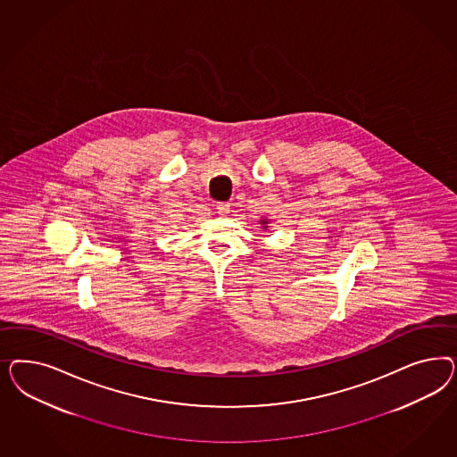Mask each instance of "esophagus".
Returning a JSON list of instances; mask_svg holds the SVG:
<instances>
[{
    "instance_id": "34e87169",
    "label": "esophagus",
    "mask_w": 457,
    "mask_h": 457,
    "mask_svg": "<svg viewBox=\"0 0 457 457\" xmlns=\"http://www.w3.org/2000/svg\"><path fill=\"white\" fill-rule=\"evenodd\" d=\"M229 208H231V204H229V203H218V204H216L218 214H221V216H228Z\"/></svg>"
}]
</instances>
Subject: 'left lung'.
<instances>
[{
    "mask_svg": "<svg viewBox=\"0 0 457 457\" xmlns=\"http://www.w3.org/2000/svg\"><path fill=\"white\" fill-rule=\"evenodd\" d=\"M262 224H263V228H268V221H266V220H262Z\"/></svg>",
    "mask_w": 457,
    "mask_h": 457,
    "instance_id": "obj_1",
    "label": "left lung"
}]
</instances>
